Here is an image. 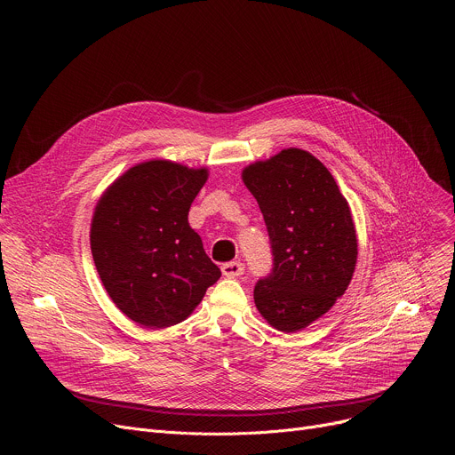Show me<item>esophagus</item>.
Returning a JSON list of instances; mask_svg holds the SVG:
<instances>
[{
	"instance_id": "obj_1",
	"label": "esophagus",
	"mask_w": 455,
	"mask_h": 455,
	"mask_svg": "<svg viewBox=\"0 0 455 455\" xmlns=\"http://www.w3.org/2000/svg\"><path fill=\"white\" fill-rule=\"evenodd\" d=\"M221 272L225 277H239L244 274V265L239 261H230L221 267Z\"/></svg>"
}]
</instances>
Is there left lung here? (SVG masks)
I'll return each mask as SVG.
<instances>
[{"label": "left lung", "mask_w": 455, "mask_h": 455, "mask_svg": "<svg viewBox=\"0 0 455 455\" xmlns=\"http://www.w3.org/2000/svg\"><path fill=\"white\" fill-rule=\"evenodd\" d=\"M263 212L272 272L253 288L255 306L279 331H299L347 290L358 255L351 211L331 172L302 149H284L243 171Z\"/></svg>", "instance_id": "8db88e82"}]
</instances>
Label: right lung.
Wrapping results in <instances>:
<instances>
[{"label": "right lung", "instance_id": "right-lung-1", "mask_svg": "<svg viewBox=\"0 0 455 455\" xmlns=\"http://www.w3.org/2000/svg\"><path fill=\"white\" fill-rule=\"evenodd\" d=\"M207 169L151 160L122 174L97 204L92 253L100 281L132 320L169 328L187 318L220 268L188 225Z\"/></svg>", "mask_w": 455, "mask_h": 455}]
</instances>
